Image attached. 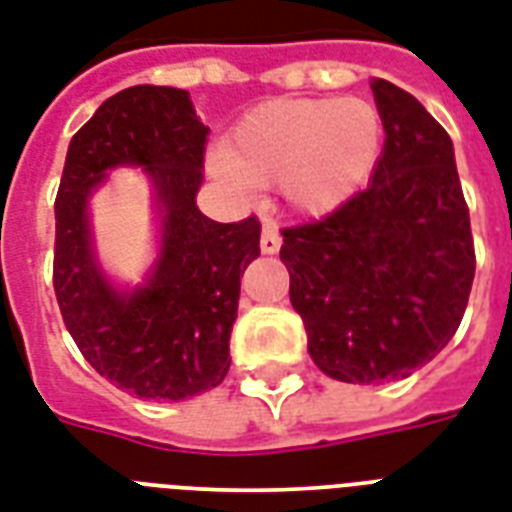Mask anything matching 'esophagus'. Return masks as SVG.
Instances as JSON below:
<instances>
[{"label":"esophagus","mask_w":512,"mask_h":512,"mask_svg":"<svg viewBox=\"0 0 512 512\" xmlns=\"http://www.w3.org/2000/svg\"><path fill=\"white\" fill-rule=\"evenodd\" d=\"M280 245H283V240H280L277 227L272 221H264V227H261V253H277Z\"/></svg>","instance_id":"34e87169"}]
</instances>
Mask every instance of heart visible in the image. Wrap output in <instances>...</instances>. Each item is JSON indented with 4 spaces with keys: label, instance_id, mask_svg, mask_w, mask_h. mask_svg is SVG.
<instances>
[{
    "label": "heart",
    "instance_id": "b5f03b06",
    "mask_svg": "<svg viewBox=\"0 0 512 512\" xmlns=\"http://www.w3.org/2000/svg\"><path fill=\"white\" fill-rule=\"evenodd\" d=\"M382 146V117L363 98H277L256 106L213 168L229 186L277 184L288 208L334 211L368 178Z\"/></svg>",
    "mask_w": 512,
    "mask_h": 512
}]
</instances>
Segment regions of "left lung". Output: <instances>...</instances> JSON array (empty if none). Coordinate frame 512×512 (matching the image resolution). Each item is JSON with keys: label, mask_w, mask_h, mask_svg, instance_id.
I'll return each instance as SVG.
<instances>
[{"label": "left lung", "mask_w": 512, "mask_h": 512, "mask_svg": "<svg viewBox=\"0 0 512 512\" xmlns=\"http://www.w3.org/2000/svg\"><path fill=\"white\" fill-rule=\"evenodd\" d=\"M384 125L374 178L318 221L280 229L291 304L331 379H403L457 334L473 288L470 211L449 133L417 98L376 79Z\"/></svg>", "instance_id": "1"}]
</instances>
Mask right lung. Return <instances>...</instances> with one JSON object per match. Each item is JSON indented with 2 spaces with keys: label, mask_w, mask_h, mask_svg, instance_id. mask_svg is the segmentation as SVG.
<instances>
[{
  "label": "right lung",
  "mask_w": 512,
  "mask_h": 512,
  "mask_svg": "<svg viewBox=\"0 0 512 512\" xmlns=\"http://www.w3.org/2000/svg\"><path fill=\"white\" fill-rule=\"evenodd\" d=\"M205 144L208 128L186 90L128 87L74 133L55 197L63 323L98 374L146 400H184L224 382L240 277L259 256L256 216L219 224L194 202ZM114 164H144L166 213L158 269L133 297L105 283L86 229V194Z\"/></svg>",
  "instance_id": "add662e5"
}]
</instances>
